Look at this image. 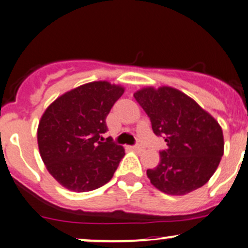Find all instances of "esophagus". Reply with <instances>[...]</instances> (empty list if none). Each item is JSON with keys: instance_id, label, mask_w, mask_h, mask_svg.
I'll list each match as a JSON object with an SVG mask.
<instances>
[{"instance_id": "34e87169", "label": "esophagus", "mask_w": 248, "mask_h": 248, "mask_svg": "<svg viewBox=\"0 0 248 248\" xmlns=\"http://www.w3.org/2000/svg\"><path fill=\"white\" fill-rule=\"evenodd\" d=\"M132 149H133L134 151H137V152H142L145 150L144 147L141 146V145H136V146H133V147H132Z\"/></svg>"}]
</instances>
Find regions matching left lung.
Returning <instances> with one entry per match:
<instances>
[{
    "mask_svg": "<svg viewBox=\"0 0 248 248\" xmlns=\"http://www.w3.org/2000/svg\"><path fill=\"white\" fill-rule=\"evenodd\" d=\"M151 120L156 136H164L156 168L147 169L151 184L169 196H185L204 186L224 152L218 122L194 99L170 86L142 87L134 93Z\"/></svg>",
    "mask_w": 248,
    "mask_h": 248,
    "instance_id": "obj_1",
    "label": "left lung"
}]
</instances>
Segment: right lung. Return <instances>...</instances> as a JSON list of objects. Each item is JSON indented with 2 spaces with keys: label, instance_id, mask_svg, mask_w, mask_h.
I'll return each mask as SVG.
<instances>
[{
  "label": "right lung",
  "instance_id": "right-lung-1",
  "mask_svg": "<svg viewBox=\"0 0 248 248\" xmlns=\"http://www.w3.org/2000/svg\"><path fill=\"white\" fill-rule=\"evenodd\" d=\"M124 87L106 80L80 85L57 97L37 129L39 154L47 171L64 188L89 192L111 180L124 149L99 141L106 119ZM102 140V139H101Z\"/></svg>",
  "mask_w": 248,
  "mask_h": 248
}]
</instances>
